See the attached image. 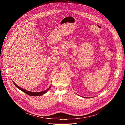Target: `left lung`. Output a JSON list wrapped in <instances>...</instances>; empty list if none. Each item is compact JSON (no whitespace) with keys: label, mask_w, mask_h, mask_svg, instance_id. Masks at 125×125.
I'll return each instance as SVG.
<instances>
[{"label":"left lung","mask_w":125,"mask_h":125,"mask_svg":"<svg viewBox=\"0 0 125 125\" xmlns=\"http://www.w3.org/2000/svg\"><path fill=\"white\" fill-rule=\"evenodd\" d=\"M85 98H87V97H85Z\"/></svg>","instance_id":"1"}]
</instances>
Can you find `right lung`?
Returning <instances> with one entry per match:
<instances>
[{
    "label": "right lung",
    "instance_id": "obj_1",
    "mask_svg": "<svg viewBox=\"0 0 125 125\" xmlns=\"http://www.w3.org/2000/svg\"><path fill=\"white\" fill-rule=\"evenodd\" d=\"M13 83H14V84L15 85V86H16L17 88H18L19 90H21L22 92H23L24 93L27 94L28 95H29L34 96H41L42 95H43V94H44L45 93H46L49 90V89H50L51 88V85L47 89H46V90H45V91H41V92H32L29 91H27V90H25L24 89H22V88H20V87L18 86L16 83H15L13 81Z\"/></svg>",
    "mask_w": 125,
    "mask_h": 125
}]
</instances>
